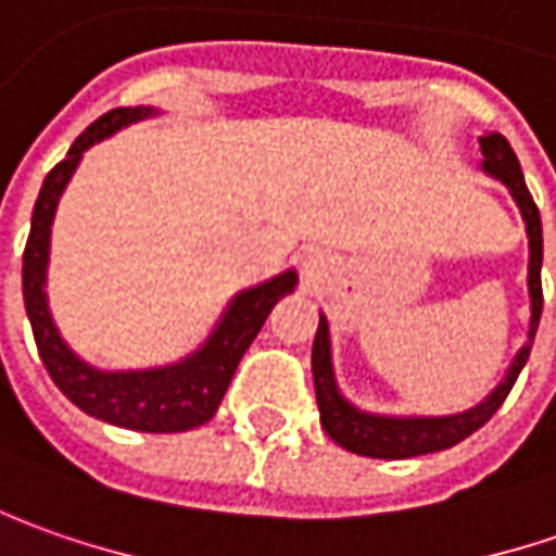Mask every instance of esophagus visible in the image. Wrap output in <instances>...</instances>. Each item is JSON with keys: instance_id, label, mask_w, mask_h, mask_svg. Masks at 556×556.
Here are the masks:
<instances>
[{"instance_id": "esophagus-1", "label": "esophagus", "mask_w": 556, "mask_h": 556, "mask_svg": "<svg viewBox=\"0 0 556 556\" xmlns=\"http://www.w3.org/2000/svg\"><path fill=\"white\" fill-rule=\"evenodd\" d=\"M304 270H307V277H311V274H314V270H316V261L314 258L304 261Z\"/></svg>"}]
</instances>
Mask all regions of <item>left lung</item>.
<instances>
[{"instance_id": "8db88e82", "label": "left lung", "mask_w": 556, "mask_h": 556, "mask_svg": "<svg viewBox=\"0 0 556 556\" xmlns=\"http://www.w3.org/2000/svg\"><path fill=\"white\" fill-rule=\"evenodd\" d=\"M480 153H483V172L498 178L510 190V197L517 202L520 215L527 220L529 237V336L527 344L517 351L510 369L502 378V384L489 393L483 403H477L473 409L458 412V415H372V412L356 409L354 403H348L338 391L336 369H332V348H329V323L319 314V329L314 338V384H316V406H319V421L323 431L336 440L338 446L348 452L366 455V458H415V455H428V452L450 450L455 443H462L465 437L480 431L489 418L498 412L505 403V396L514 388L520 369L527 366L529 351H532V338L542 319V218H539V205L532 202V193L527 190L523 172L517 163V153L510 150L505 138L498 131H489L480 138Z\"/></svg>"}]
</instances>
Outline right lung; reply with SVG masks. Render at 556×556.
<instances>
[{"label":"right lung","instance_id":"obj_1","mask_svg":"<svg viewBox=\"0 0 556 556\" xmlns=\"http://www.w3.org/2000/svg\"><path fill=\"white\" fill-rule=\"evenodd\" d=\"M153 106H119L88 125L73 141L70 153L51 168L42 181L39 200L33 205L27 249H24V304L39 356L49 369L51 381L61 388L70 403L101 418L106 425L144 433H178L205 425L227 393V384L240 366L242 354L261 332L267 314L279 298L295 289L298 274L286 270L279 277L252 286L227 304L215 332L205 338L200 351L184 356L181 363L138 372H104L88 366L73 354L61 338L46 298V270H49L51 220L58 212V200L73 178L76 165L88 147L110 138L125 125L141 123L153 116Z\"/></svg>","mask_w":556,"mask_h":556}]
</instances>
